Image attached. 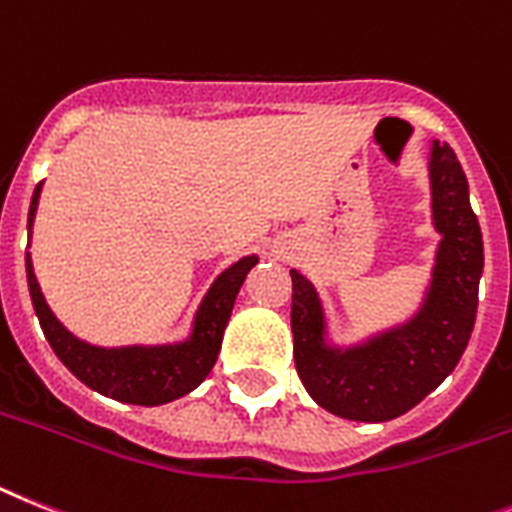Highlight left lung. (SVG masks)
<instances>
[{
	"mask_svg": "<svg viewBox=\"0 0 512 512\" xmlns=\"http://www.w3.org/2000/svg\"><path fill=\"white\" fill-rule=\"evenodd\" d=\"M429 171L442 242L427 304L409 325L364 349H325L315 291L299 270H291L296 372L322 409L343 419L388 422L414 409L453 372L474 330L484 268L482 229L468 203L466 174L448 143H435Z\"/></svg>",
	"mask_w": 512,
	"mask_h": 512,
	"instance_id": "left-lung-1",
	"label": "left lung"
}]
</instances>
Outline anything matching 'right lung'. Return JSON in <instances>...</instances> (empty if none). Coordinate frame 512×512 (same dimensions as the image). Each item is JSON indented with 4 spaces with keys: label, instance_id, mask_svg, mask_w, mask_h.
I'll return each instance as SVG.
<instances>
[{
    "label": "right lung",
    "instance_id": "obj_1",
    "mask_svg": "<svg viewBox=\"0 0 512 512\" xmlns=\"http://www.w3.org/2000/svg\"><path fill=\"white\" fill-rule=\"evenodd\" d=\"M41 184L33 192L28 210V229L36 216ZM257 265V257H244L231 265L218 281L210 286L208 296L203 299L195 317V333L182 346H163V349H122L106 351L93 349L88 343L72 338L67 330L51 315L46 307L44 294L38 289L33 276L30 255L25 252V273H28V289L33 299L41 330L54 354L72 375L88 388L109 395L114 401L135 403V406H161V403L176 401L190 390H195L208 377L221 351V338L226 322L234 309V299L242 289L247 273Z\"/></svg>",
    "mask_w": 512,
    "mask_h": 512
}]
</instances>
